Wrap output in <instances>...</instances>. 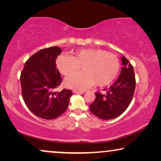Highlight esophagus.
<instances>
[{"label": "esophagus", "instance_id": "1", "mask_svg": "<svg viewBox=\"0 0 161 161\" xmlns=\"http://www.w3.org/2000/svg\"><path fill=\"white\" fill-rule=\"evenodd\" d=\"M85 91H80V90H73V93L75 94H81V93H84Z\"/></svg>", "mask_w": 161, "mask_h": 161}]
</instances>
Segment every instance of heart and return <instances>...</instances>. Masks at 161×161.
Wrapping results in <instances>:
<instances>
[{
	"label": "heart",
	"mask_w": 161,
	"mask_h": 161,
	"mask_svg": "<svg viewBox=\"0 0 161 161\" xmlns=\"http://www.w3.org/2000/svg\"><path fill=\"white\" fill-rule=\"evenodd\" d=\"M57 67L64 75L74 73L82 67V72L66 78L67 87L84 90L92 86H105L115 80L120 63L115 54L100 49H82L71 56L61 55L57 58Z\"/></svg>",
	"instance_id": "heart-1"
}]
</instances>
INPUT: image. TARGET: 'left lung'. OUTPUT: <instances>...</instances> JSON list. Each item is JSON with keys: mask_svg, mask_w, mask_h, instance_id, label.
<instances>
[{"mask_svg": "<svg viewBox=\"0 0 161 161\" xmlns=\"http://www.w3.org/2000/svg\"><path fill=\"white\" fill-rule=\"evenodd\" d=\"M121 58L123 67L118 79L105 89V94L95 92V100L90 105V111L101 119H112L120 116L133 100L136 88L133 67L125 57Z\"/></svg>", "mask_w": 161, "mask_h": 161, "instance_id": "8db88e82", "label": "left lung"}]
</instances>
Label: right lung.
I'll return each mask as SVG.
<instances>
[{"label": "right lung", "mask_w": 161, "mask_h": 161, "mask_svg": "<svg viewBox=\"0 0 161 161\" xmlns=\"http://www.w3.org/2000/svg\"><path fill=\"white\" fill-rule=\"evenodd\" d=\"M61 53L57 46L40 50L28 59L20 74L22 96L26 106L44 119H53L64 113L72 94L70 89L55 91L62 81L56 64Z\"/></svg>", "instance_id": "right-lung-1"}]
</instances>
